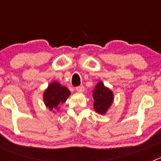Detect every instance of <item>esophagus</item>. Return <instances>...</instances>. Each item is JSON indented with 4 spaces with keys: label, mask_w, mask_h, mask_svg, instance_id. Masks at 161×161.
Masks as SVG:
<instances>
[{
    "label": "esophagus",
    "mask_w": 161,
    "mask_h": 161,
    "mask_svg": "<svg viewBox=\"0 0 161 161\" xmlns=\"http://www.w3.org/2000/svg\"><path fill=\"white\" fill-rule=\"evenodd\" d=\"M75 90L78 92H83L84 90H85V89H84L83 86H79L76 87Z\"/></svg>",
    "instance_id": "obj_1"
}]
</instances>
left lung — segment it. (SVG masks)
I'll return each mask as SVG.
<instances>
[{
  "instance_id": "obj_1",
  "label": "left lung",
  "mask_w": 161,
  "mask_h": 161,
  "mask_svg": "<svg viewBox=\"0 0 161 161\" xmlns=\"http://www.w3.org/2000/svg\"><path fill=\"white\" fill-rule=\"evenodd\" d=\"M92 96L95 111L100 114H104L113 103V92L100 82L94 89Z\"/></svg>"
}]
</instances>
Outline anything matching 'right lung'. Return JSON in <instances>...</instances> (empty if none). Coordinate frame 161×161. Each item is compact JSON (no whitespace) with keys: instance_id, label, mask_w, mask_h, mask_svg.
<instances>
[{"instance_id":"add662e5","label":"right lung","mask_w":161,"mask_h":161,"mask_svg":"<svg viewBox=\"0 0 161 161\" xmlns=\"http://www.w3.org/2000/svg\"><path fill=\"white\" fill-rule=\"evenodd\" d=\"M70 96V91L61 86L58 82H52L43 94V100L46 106L52 111L56 109L59 103H62Z\"/></svg>"}]
</instances>
